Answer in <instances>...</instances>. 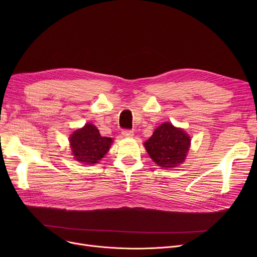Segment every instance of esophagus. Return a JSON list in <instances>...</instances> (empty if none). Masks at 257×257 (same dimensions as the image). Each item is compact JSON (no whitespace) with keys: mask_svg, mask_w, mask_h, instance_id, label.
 <instances>
[{"mask_svg":"<svg viewBox=\"0 0 257 257\" xmlns=\"http://www.w3.org/2000/svg\"><path fill=\"white\" fill-rule=\"evenodd\" d=\"M121 136L124 138H132L133 137V131L132 130H125L121 132Z\"/></svg>","mask_w":257,"mask_h":257,"instance_id":"34e87169","label":"esophagus"}]
</instances>
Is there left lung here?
<instances>
[{
    "instance_id": "8db88e82",
    "label": "left lung",
    "mask_w": 257,
    "mask_h": 257,
    "mask_svg": "<svg viewBox=\"0 0 257 257\" xmlns=\"http://www.w3.org/2000/svg\"><path fill=\"white\" fill-rule=\"evenodd\" d=\"M144 145L156 165L173 169L184 163L190 150L191 138L184 130L174 127L171 123H164L155 129Z\"/></svg>"
}]
</instances>
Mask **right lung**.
Listing matches in <instances>:
<instances>
[{"label":"right lung","mask_w":257,"mask_h":257,"mask_svg":"<svg viewBox=\"0 0 257 257\" xmlns=\"http://www.w3.org/2000/svg\"><path fill=\"white\" fill-rule=\"evenodd\" d=\"M112 144L110 138L101 137L98 128L87 123L77 129L70 137V145L74 158L84 165H93L109 151Z\"/></svg>","instance_id":"obj_1"}]
</instances>
